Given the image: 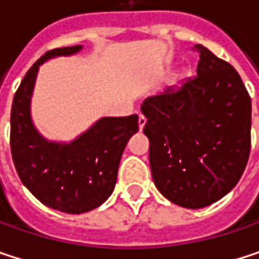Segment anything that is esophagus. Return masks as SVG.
<instances>
[{
    "label": "esophagus",
    "instance_id": "esophagus-1",
    "mask_svg": "<svg viewBox=\"0 0 259 259\" xmlns=\"http://www.w3.org/2000/svg\"><path fill=\"white\" fill-rule=\"evenodd\" d=\"M145 123H147V118H145V117H144L142 114H139V118H138V124H139V130L144 129Z\"/></svg>",
    "mask_w": 259,
    "mask_h": 259
}]
</instances>
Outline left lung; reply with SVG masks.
<instances>
[{
  "label": "left lung",
  "instance_id": "left-lung-1",
  "mask_svg": "<svg viewBox=\"0 0 259 259\" xmlns=\"http://www.w3.org/2000/svg\"><path fill=\"white\" fill-rule=\"evenodd\" d=\"M195 48L198 75L141 105L153 181L186 208L207 207L231 192L250 153L252 105L243 80L230 63Z\"/></svg>",
  "mask_w": 259,
  "mask_h": 259
}]
</instances>
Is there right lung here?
<instances>
[{
    "mask_svg": "<svg viewBox=\"0 0 259 259\" xmlns=\"http://www.w3.org/2000/svg\"><path fill=\"white\" fill-rule=\"evenodd\" d=\"M80 49V45L58 48L37 60L13 97L10 115V148L21 181L41 204L70 214L94 210L111 196L123 151L138 132L136 114L103 117L70 142L49 141L35 129L31 96L38 67Z\"/></svg>",
    "mask_w": 259,
    "mask_h": 259,
    "instance_id": "add662e5",
    "label": "right lung"
}]
</instances>
